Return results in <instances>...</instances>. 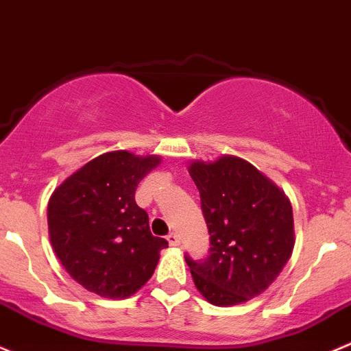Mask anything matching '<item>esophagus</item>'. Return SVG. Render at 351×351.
I'll return each instance as SVG.
<instances>
[{
    "label": "esophagus",
    "instance_id": "obj_1",
    "mask_svg": "<svg viewBox=\"0 0 351 351\" xmlns=\"http://www.w3.org/2000/svg\"><path fill=\"white\" fill-rule=\"evenodd\" d=\"M166 241L169 242V245H180V235L176 234V232H169Z\"/></svg>",
    "mask_w": 351,
    "mask_h": 351
}]
</instances>
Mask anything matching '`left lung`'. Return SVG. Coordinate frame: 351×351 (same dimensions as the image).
Segmentation results:
<instances>
[{"label": "left lung", "mask_w": 351, "mask_h": 351, "mask_svg": "<svg viewBox=\"0 0 351 351\" xmlns=\"http://www.w3.org/2000/svg\"><path fill=\"white\" fill-rule=\"evenodd\" d=\"M188 173L200 191L212 245L204 263L185 257L195 286L215 306L259 296L293 254L289 198L256 166L232 154L191 161Z\"/></svg>", "instance_id": "left-lung-1"}]
</instances>
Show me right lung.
<instances>
[{"label": "right lung", "instance_id": "right-lung-1", "mask_svg": "<svg viewBox=\"0 0 351 351\" xmlns=\"http://www.w3.org/2000/svg\"><path fill=\"white\" fill-rule=\"evenodd\" d=\"M161 163L158 154L109 151L80 166L51 193L49 237L70 278L90 293L126 300L149 281L168 247L136 205V186Z\"/></svg>", "mask_w": 351, "mask_h": 351}]
</instances>
